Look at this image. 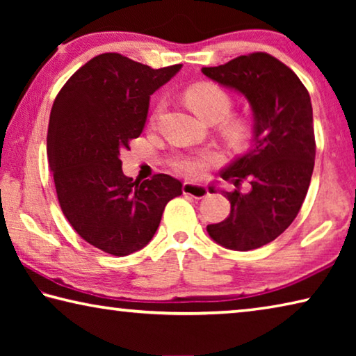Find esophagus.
Here are the masks:
<instances>
[{"label":"esophagus","instance_id":"1","mask_svg":"<svg viewBox=\"0 0 356 356\" xmlns=\"http://www.w3.org/2000/svg\"><path fill=\"white\" fill-rule=\"evenodd\" d=\"M184 195H190L195 200H202L209 195V188L202 184H193V182H184L182 185Z\"/></svg>","mask_w":356,"mask_h":356}]
</instances>
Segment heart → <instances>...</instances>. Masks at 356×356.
<instances>
[{"label":"heart","mask_w":356,"mask_h":356,"mask_svg":"<svg viewBox=\"0 0 356 356\" xmlns=\"http://www.w3.org/2000/svg\"><path fill=\"white\" fill-rule=\"evenodd\" d=\"M185 99L193 108V111L202 119L215 116L220 120L231 110V97L220 86L212 83H201L190 88L185 92ZM160 110L161 104L156 108V111ZM216 161H220L218 154L212 152V150H202V152L174 155L171 159V166L182 176L195 179L204 176L207 168Z\"/></svg>","instance_id":"1"}]
</instances>
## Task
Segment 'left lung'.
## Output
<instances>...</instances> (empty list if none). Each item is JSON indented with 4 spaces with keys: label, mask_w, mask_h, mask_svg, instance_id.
Wrapping results in <instances>:
<instances>
[{
    "label": "left lung",
    "mask_w": 356,
    "mask_h": 356,
    "mask_svg": "<svg viewBox=\"0 0 356 356\" xmlns=\"http://www.w3.org/2000/svg\"><path fill=\"white\" fill-rule=\"evenodd\" d=\"M201 72L242 94L254 118L250 149L220 172L237 186L222 191L231 213L209 225L207 232L229 250L261 248L291 226L309 188L316 159L309 92L286 64L267 53L238 56ZM246 177L252 191L242 193L238 185ZM209 191L215 193V185Z\"/></svg>",
    "instance_id": "8db88e82"
}]
</instances>
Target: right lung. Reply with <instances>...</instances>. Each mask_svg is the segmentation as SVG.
<instances>
[{"mask_svg": "<svg viewBox=\"0 0 356 356\" xmlns=\"http://www.w3.org/2000/svg\"><path fill=\"white\" fill-rule=\"evenodd\" d=\"M180 69L104 53L78 69L53 104L47 154L59 206L78 236L108 254L144 248L166 204L182 195V184L168 174L127 177L119 159L146 125L150 95Z\"/></svg>", "mask_w": 356, "mask_h": 356, "instance_id": "add662e5", "label": "right lung"}]
</instances>
